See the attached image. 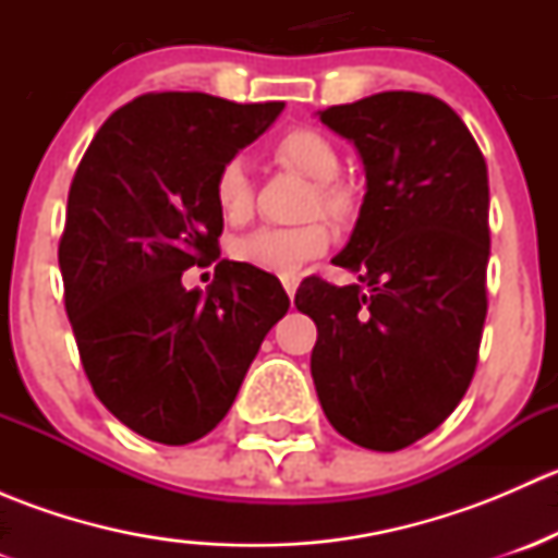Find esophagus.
<instances>
[{
	"instance_id": "34e87169",
	"label": "esophagus",
	"mask_w": 558,
	"mask_h": 558,
	"mask_svg": "<svg viewBox=\"0 0 558 558\" xmlns=\"http://www.w3.org/2000/svg\"><path fill=\"white\" fill-rule=\"evenodd\" d=\"M283 289H286V294L291 296V300H294V294H296V286H300V275H283Z\"/></svg>"
}]
</instances>
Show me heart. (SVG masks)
<instances>
[{
  "mask_svg": "<svg viewBox=\"0 0 558 558\" xmlns=\"http://www.w3.org/2000/svg\"><path fill=\"white\" fill-rule=\"evenodd\" d=\"M275 156L291 170L302 172L305 178L315 180V196L311 199V210L318 207L320 213L331 218H345L351 210V196L335 183L340 174V156L335 145L315 129H291L275 143ZM218 210L223 218L240 223L253 210V183L251 172L243 159L223 161L216 174ZM331 243V232L326 223L311 221L302 227H264L245 234L234 243L232 253L238 262L264 269L275 275H296L307 262L326 251Z\"/></svg>",
  "mask_w": 558,
  "mask_h": 558,
  "instance_id": "heart-1",
  "label": "heart"
}]
</instances>
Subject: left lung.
<instances>
[{
    "label": "left lung",
    "mask_w": 558,
    "mask_h": 558,
    "mask_svg": "<svg viewBox=\"0 0 558 558\" xmlns=\"http://www.w3.org/2000/svg\"><path fill=\"white\" fill-rule=\"evenodd\" d=\"M318 118L356 145L367 194L331 258L359 283L307 278L296 291L318 326L313 384L342 437L399 451L453 413L475 373L492 251L486 159L429 94H373Z\"/></svg>",
    "instance_id": "obj_1"
}]
</instances>
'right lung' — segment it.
I'll use <instances>...</instances> for the list:
<instances>
[{"label": "right lung", "instance_id": "obj_1", "mask_svg": "<svg viewBox=\"0 0 558 558\" xmlns=\"http://www.w3.org/2000/svg\"><path fill=\"white\" fill-rule=\"evenodd\" d=\"M283 107L143 94L107 118L72 178L59 267L83 369L99 402L154 442L216 429L289 311L278 278L218 258L213 194L223 161ZM213 260L208 291L185 290L184 269Z\"/></svg>", "mask_w": 558, "mask_h": 558}]
</instances>
